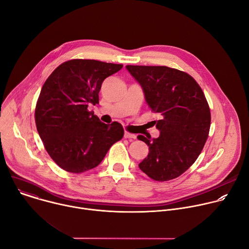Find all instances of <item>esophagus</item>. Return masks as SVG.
Listing matches in <instances>:
<instances>
[{"label": "esophagus", "instance_id": "1", "mask_svg": "<svg viewBox=\"0 0 249 249\" xmlns=\"http://www.w3.org/2000/svg\"><path fill=\"white\" fill-rule=\"evenodd\" d=\"M136 135L135 134H131L129 132H125L124 133V138H127V139H136Z\"/></svg>", "mask_w": 249, "mask_h": 249}]
</instances>
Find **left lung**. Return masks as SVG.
I'll return each instance as SVG.
<instances>
[{
    "instance_id": "left-lung-1",
    "label": "left lung",
    "mask_w": 249,
    "mask_h": 249,
    "mask_svg": "<svg viewBox=\"0 0 249 249\" xmlns=\"http://www.w3.org/2000/svg\"><path fill=\"white\" fill-rule=\"evenodd\" d=\"M126 69L140 84L151 110L160 116L155 121L158 138L138 136L149 146V155L139 167L157 181L176 178L195 162L207 141L211 113L205 94L179 70L131 65Z\"/></svg>"
}]
</instances>
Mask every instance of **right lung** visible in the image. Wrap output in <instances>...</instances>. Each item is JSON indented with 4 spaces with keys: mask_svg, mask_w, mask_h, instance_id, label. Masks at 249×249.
<instances>
[{
    "mask_svg": "<svg viewBox=\"0 0 249 249\" xmlns=\"http://www.w3.org/2000/svg\"><path fill=\"white\" fill-rule=\"evenodd\" d=\"M121 64L74 59L57 67L44 83L35 108V123L44 147L64 170L82 173L96 167L121 140L118 122L102 123L89 107L98 103L102 82Z\"/></svg>",
    "mask_w": 249,
    "mask_h": 249,
    "instance_id": "add662e5",
    "label": "right lung"
}]
</instances>
